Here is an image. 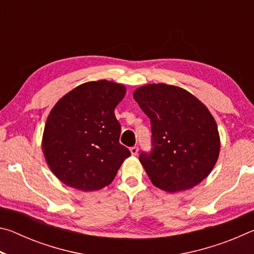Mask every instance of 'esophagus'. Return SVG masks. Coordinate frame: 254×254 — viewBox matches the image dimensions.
<instances>
[{
  "label": "esophagus",
  "mask_w": 254,
  "mask_h": 254,
  "mask_svg": "<svg viewBox=\"0 0 254 254\" xmlns=\"http://www.w3.org/2000/svg\"><path fill=\"white\" fill-rule=\"evenodd\" d=\"M130 151H131V153H132V156H136V153H137V151H139V148L137 147H132V148H130Z\"/></svg>",
  "instance_id": "obj_1"
}]
</instances>
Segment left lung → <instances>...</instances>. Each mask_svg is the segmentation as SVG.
<instances>
[{
	"label": "left lung",
	"instance_id": "obj_1",
	"mask_svg": "<svg viewBox=\"0 0 254 254\" xmlns=\"http://www.w3.org/2000/svg\"><path fill=\"white\" fill-rule=\"evenodd\" d=\"M133 97L151 122L152 150L139 160L154 186L176 192L195 187L220 154L217 124L207 107L178 86L149 84Z\"/></svg>",
	"mask_w": 254,
	"mask_h": 254
}]
</instances>
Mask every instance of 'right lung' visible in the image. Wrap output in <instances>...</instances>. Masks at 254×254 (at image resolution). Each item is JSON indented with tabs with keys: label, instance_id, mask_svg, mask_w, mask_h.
<instances>
[{
	"label": "right lung",
	"instance_id": "1",
	"mask_svg": "<svg viewBox=\"0 0 254 254\" xmlns=\"http://www.w3.org/2000/svg\"><path fill=\"white\" fill-rule=\"evenodd\" d=\"M126 92L123 85L113 81H88L67 93L50 111L42 151L60 182L84 191L113 182L131 156L119 142L121 126L114 115Z\"/></svg>",
	"mask_w": 254,
	"mask_h": 254
}]
</instances>
